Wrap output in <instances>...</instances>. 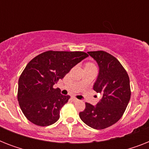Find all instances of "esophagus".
Wrapping results in <instances>:
<instances>
[{"mask_svg": "<svg viewBox=\"0 0 149 149\" xmlns=\"http://www.w3.org/2000/svg\"><path fill=\"white\" fill-rule=\"evenodd\" d=\"M72 99L74 101H77V100H78V99H77V98L75 97H72Z\"/></svg>", "mask_w": 149, "mask_h": 149, "instance_id": "34e87169", "label": "esophagus"}]
</instances>
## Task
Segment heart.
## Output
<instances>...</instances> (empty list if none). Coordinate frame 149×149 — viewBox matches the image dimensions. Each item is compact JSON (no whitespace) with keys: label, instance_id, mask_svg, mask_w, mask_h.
Listing matches in <instances>:
<instances>
[{"label":"heart","instance_id":"1","mask_svg":"<svg viewBox=\"0 0 149 149\" xmlns=\"http://www.w3.org/2000/svg\"><path fill=\"white\" fill-rule=\"evenodd\" d=\"M86 65H93V64H91V63H87Z\"/></svg>","mask_w":149,"mask_h":149}]
</instances>
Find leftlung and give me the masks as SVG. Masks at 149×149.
<instances>
[{"label":"left lung","instance_id":"1","mask_svg":"<svg viewBox=\"0 0 149 149\" xmlns=\"http://www.w3.org/2000/svg\"><path fill=\"white\" fill-rule=\"evenodd\" d=\"M99 65L93 90L102 94L96 106L86 103L79 118L94 129H104L120 120L131 98L129 77L117 58L104 51L88 52Z\"/></svg>","mask_w":149,"mask_h":149}]
</instances>
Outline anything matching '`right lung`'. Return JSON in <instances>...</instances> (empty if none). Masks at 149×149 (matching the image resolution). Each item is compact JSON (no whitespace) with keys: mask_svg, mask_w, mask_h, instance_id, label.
I'll use <instances>...</instances> for the list:
<instances>
[{"mask_svg":"<svg viewBox=\"0 0 149 149\" xmlns=\"http://www.w3.org/2000/svg\"><path fill=\"white\" fill-rule=\"evenodd\" d=\"M87 56L84 52L47 51L27 64L18 79L17 100L28 120L42 127L58 120L70 97L61 94L54 84Z\"/></svg>","mask_w":149,"mask_h":149,"instance_id":"add662e5","label":"right lung"}]
</instances>
